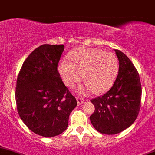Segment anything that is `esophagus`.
I'll return each instance as SVG.
<instances>
[{
	"instance_id": "esophagus-1",
	"label": "esophagus",
	"mask_w": 155,
	"mask_h": 155,
	"mask_svg": "<svg viewBox=\"0 0 155 155\" xmlns=\"http://www.w3.org/2000/svg\"><path fill=\"white\" fill-rule=\"evenodd\" d=\"M77 101H78V104H82L83 102L84 101V99L83 98H81V97H77Z\"/></svg>"
}]
</instances>
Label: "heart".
<instances>
[{"label": "heart", "mask_w": 155, "mask_h": 155, "mask_svg": "<svg viewBox=\"0 0 155 155\" xmlns=\"http://www.w3.org/2000/svg\"><path fill=\"white\" fill-rule=\"evenodd\" d=\"M71 61L64 60L58 70L63 82L74 87L83 79L87 84L80 87L81 93L93 90L97 94L106 92L112 87L119 72V60L112 52L101 49L80 48L70 55Z\"/></svg>", "instance_id": "obj_1"}]
</instances>
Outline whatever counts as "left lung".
Instances as JSON below:
<instances>
[{"mask_svg": "<svg viewBox=\"0 0 155 155\" xmlns=\"http://www.w3.org/2000/svg\"><path fill=\"white\" fill-rule=\"evenodd\" d=\"M119 59L117 78L107 92L90 100L95 112L91 123L98 132L116 134L130 127L140 110L142 88L140 75L130 59L119 50H115Z\"/></svg>", "mask_w": 155, "mask_h": 155, "instance_id": "obj_1", "label": "left lung"}]
</instances>
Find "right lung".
Listing matches in <instances>:
<instances>
[{"label": "right lung", "mask_w": 155, "mask_h": 155, "mask_svg": "<svg viewBox=\"0 0 155 155\" xmlns=\"http://www.w3.org/2000/svg\"><path fill=\"white\" fill-rule=\"evenodd\" d=\"M63 50V45L39 46L24 62L17 78L19 116L31 131L45 137L66 130L70 113L77 106L57 71Z\"/></svg>", "instance_id": "right-lung-1"}]
</instances>
